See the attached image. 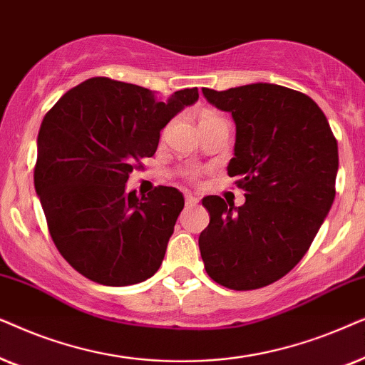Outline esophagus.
<instances>
[{"mask_svg":"<svg viewBox=\"0 0 365 365\" xmlns=\"http://www.w3.org/2000/svg\"><path fill=\"white\" fill-rule=\"evenodd\" d=\"M198 203V198L193 197L192 193H185V205L187 207H195Z\"/></svg>","mask_w":365,"mask_h":365,"instance_id":"34e87169","label":"esophagus"}]
</instances>
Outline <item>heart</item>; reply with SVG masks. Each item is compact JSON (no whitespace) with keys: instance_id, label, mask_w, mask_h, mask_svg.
<instances>
[{"instance_id":"heart-1","label":"heart","mask_w":365,"mask_h":365,"mask_svg":"<svg viewBox=\"0 0 365 365\" xmlns=\"http://www.w3.org/2000/svg\"><path fill=\"white\" fill-rule=\"evenodd\" d=\"M210 118H217V115L210 113V111H205V113L202 115V121L203 120H210ZM187 175H188V177H195V172H193V170H190V172H187Z\"/></svg>"}]
</instances>
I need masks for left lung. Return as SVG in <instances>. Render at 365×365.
<instances>
[{"instance_id": "8db88e82", "label": "left lung", "mask_w": 365, "mask_h": 365, "mask_svg": "<svg viewBox=\"0 0 365 365\" xmlns=\"http://www.w3.org/2000/svg\"><path fill=\"white\" fill-rule=\"evenodd\" d=\"M202 91L235 121L227 170L245 192L242 207L217 195L202 200L210 213L198 237L202 260L223 287H265L299 264L332 207L337 140L324 111L300 91L272 83Z\"/></svg>"}]
</instances>
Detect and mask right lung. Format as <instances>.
Returning a JSON list of instances; mask_svg holds the SVG:
<instances>
[{"instance_id": "obj_1", "label": "right lung", "mask_w": 365, "mask_h": 365, "mask_svg": "<svg viewBox=\"0 0 365 365\" xmlns=\"http://www.w3.org/2000/svg\"><path fill=\"white\" fill-rule=\"evenodd\" d=\"M197 100V88L160 101L143 86L95 76L45 115L35 190L58 252L86 279L123 287L160 269L183 195L157 187L138 198L125 183L157 152L163 126Z\"/></svg>"}]
</instances>
